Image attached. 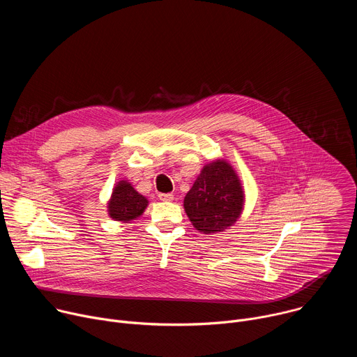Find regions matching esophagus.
Segmentation results:
<instances>
[{
  "label": "esophagus",
  "instance_id": "34e87169",
  "mask_svg": "<svg viewBox=\"0 0 357 357\" xmlns=\"http://www.w3.org/2000/svg\"><path fill=\"white\" fill-rule=\"evenodd\" d=\"M158 197H160L162 202H172V200H174V195H172V193H160Z\"/></svg>",
  "mask_w": 357,
  "mask_h": 357
}]
</instances>
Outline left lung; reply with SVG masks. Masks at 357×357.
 <instances>
[{"label":"left lung","mask_w":357,"mask_h":357,"mask_svg":"<svg viewBox=\"0 0 357 357\" xmlns=\"http://www.w3.org/2000/svg\"><path fill=\"white\" fill-rule=\"evenodd\" d=\"M244 189L233 165L218 158L202 168L183 199L185 212L196 230L215 234L234 226L244 209Z\"/></svg>","instance_id":"1"}]
</instances>
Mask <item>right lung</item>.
<instances>
[{"label":"right lung","mask_w":357,"mask_h":357,"mask_svg":"<svg viewBox=\"0 0 357 357\" xmlns=\"http://www.w3.org/2000/svg\"><path fill=\"white\" fill-rule=\"evenodd\" d=\"M148 206V199L137 192L128 179L119 181L107 202L109 216L120 223H131L142 216Z\"/></svg>","instance_id":"add662e5"}]
</instances>
